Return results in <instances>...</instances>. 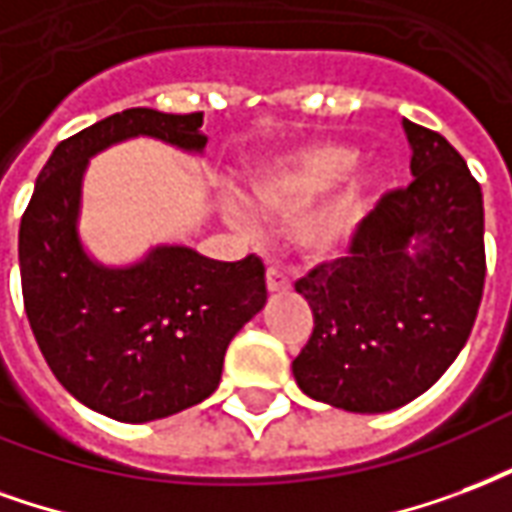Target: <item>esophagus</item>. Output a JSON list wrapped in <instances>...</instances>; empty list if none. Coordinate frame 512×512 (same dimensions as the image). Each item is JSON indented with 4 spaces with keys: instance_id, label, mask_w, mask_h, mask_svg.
I'll return each mask as SVG.
<instances>
[{
    "instance_id": "34e87169",
    "label": "esophagus",
    "mask_w": 512,
    "mask_h": 512,
    "mask_svg": "<svg viewBox=\"0 0 512 512\" xmlns=\"http://www.w3.org/2000/svg\"><path fill=\"white\" fill-rule=\"evenodd\" d=\"M267 286H270V292H283V289L292 286V281H289V275L281 267H270L267 270Z\"/></svg>"
}]
</instances>
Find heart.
I'll list each match as a JSON object with an SVG mask.
<instances>
[{
  "label": "heart",
  "instance_id": "heart-1",
  "mask_svg": "<svg viewBox=\"0 0 512 512\" xmlns=\"http://www.w3.org/2000/svg\"><path fill=\"white\" fill-rule=\"evenodd\" d=\"M357 152L338 141H322L311 147L297 149L292 155L281 160H272L270 166L253 177V199L259 201L261 210H267L275 218H297L311 207L322 193L333 188L352 171ZM234 218L245 220L248 212L242 207H231ZM343 234V210L316 212L305 226H302V245L311 253L333 251Z\"/></svg>",
  "mask_w": 512,
  "mask_h": 512
}]
</instances>
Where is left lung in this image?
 Instances as JSON below:
<instances>
[{"mask_svg": "<svg viewBox=\"0 0 512 512\" xmlns=\"http://www.w3.org/2000/svg\"><path fill=\"white\" fill-rule=\"evenodd\" d=\"M404 133L412 182L384 193L346 256L294 283L313 313L294 379L346 412H390L425 393L464 349L486 286L480 182L436 130L404 119ZM414 236L426 251L412 260Z\"/></svg>", "mask_w": 512, "mask_h": 512, "instance_id": "left-lung-1", "label": "left lung"}]
</instances>
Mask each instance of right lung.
Returning <instances> with one entry per match:
<instances>
[{
	"label": "right lung",
	"mask_w": 512,
	"mask_h": 512,
	"mask_svg": "<svg viewBox=\"0 0 512 512\" xmlns=\"http://www.w3.org/2000/svg\"><path fill=\"white\" fill-rule=\"evenodd\" d=\"M204 111L125 108L59 141L21 215L18 264L29 327L51 374L81 404L122 423L177 414L215 393L223 354L267 300L264 261L158 248L106 270L76 237L87 158L130 136L201 149Z\"/></svg>",
	"instance_id": "obj_1"
}]
</instances>
